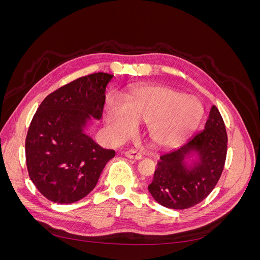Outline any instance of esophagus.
I'll list each match as a JSON object with an SVG mask.
<instances>
[{
    "label": "esophagus",
    "instance_id": "1",
    "mask_svg": "<svg viewBox=\"0 0 260 260\" xmlns=\"http://www.w3.org/2000/svg\"><path fill=\"white\" fill-rule=\"evenodd\" d=\"M125 156L128 157V158H131V159H142L143 156L141 153L135 151V149H130V151H127L125 152Z\"/></svg>",
    "mask_w": 260,
    "mask_h": 260
}]
</instances>
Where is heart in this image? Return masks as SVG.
Returning <instances> with one entry per match:
<instances>
[{
    "mask_svg": "<svg viewBox=\"0 0 260 260\" xmlns=\"http://www.w3.org/2000/svg\"><path fill=\"white\" fill-rule=\"evenodd\" d=\"M104 111L106 125L115 139L130 136L137 122H143L153 142L162 146L176 145L191 136L205 114L198 98L167 86L133 91L124 105L107 99Z\"/></svg>",
    "mask_w": 260,
    "mask_h": 260,
    "instance_id": "obj_1",
    "label": "heart"
}]
</instances>
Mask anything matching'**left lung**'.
Listing matches in <instances>:
<instances>
[{"label": "left lung", "instance_id": "obj_1", "mask_svg": "<svg viewBox=\"0 0 260 260\" xmlns=\"http://www.w3.org/2000/svg\"><path fill=\"white\" fill-rule=\"evenodd\" d=\"M226 143L225 125L214 105L205 129L181 147L159 157L153 181L148 185L154 200L171 209H186L205 200L221 177ZM191 150L198 153L199 162L187 170L183 160Z\"/></svg>", "mask_w": 260, "mask_h": 260}]
</instances>
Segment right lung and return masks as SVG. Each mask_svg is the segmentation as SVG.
<instances>
[{
	"label": "right lung",
	"mask_w": 260,
	"mask_h": 260,
	"mask_svg": "<svg viewBox=\"0 0 260 260\" xmlns=\"http://www.w3.org/2000/svg\"><path fill=\"white\" fill-rule=\"evenodd\" d=\"M113 75L95 73L60 86L46 96L26 137L29 177L45 199L72 204L95 187L114 149L96 144L83 132L91 117L100 119Z\"/></svg>",
	"instance_id": "obj_1"
}]
</instances>
